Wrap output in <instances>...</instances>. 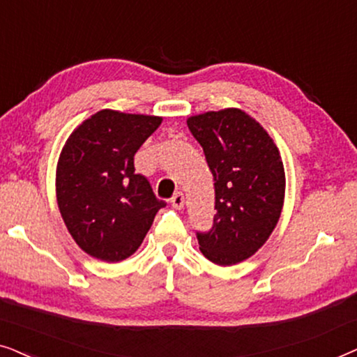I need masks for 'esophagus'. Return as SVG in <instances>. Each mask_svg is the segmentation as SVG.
Listing matches in <instances>:
<instances>
[{"instance_id":"esophagus-1","label":"esophagus","mask_w":357,"mask_h":357,"mask_svg":"<svg viewBox=\"0 0 357 357\" xmlns=\"http://www.w3.org/2000/svg\"><path fill=\"white\" fill-rule=\"evenodd\" d=\"M170 204H172V206L175 208V209H182L183 208V204H185V197H183V193L182 192H177L174 195L172 198H170Z\"/></svg>"}]
</instances>
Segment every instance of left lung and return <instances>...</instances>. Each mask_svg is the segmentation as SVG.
Returning <instances> with one entry per match:
<instances>
[{"mask_svg": "<svg viewBox=\"0 0 357 357\" xmlns=\"http://www.w3.org/2000/svg\"><path fill=\"white\" fill-rule=\"evenodd\" d=\"M214 180L213 227L197 232L209 261L229 266L252 257L271 236L284 202V167L270 135L238 109L187 121Z\"/></svg>", "mask_w": 357, "mask_h": 357, "instance_id": "left-lung-1", "label": "left lung"}]
</instances>
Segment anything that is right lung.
Wrapping results in <instances>:
<instances>
[{
  "label": "right lung",
  "mask_w": 357,
  "mask_h": 357,
  "mask_svg": "<svg viewBox=\"0 0 357 357\" xmlns=\"http://www.w3.org/2000/svg\"><path fill=\"white\" fill-rule=\"evenodd\" d=\"M160 121L100 110L68 138L56 167V202L68 231L91 257L114 263L133 255L165 206L135 172V154Z\"/></svg>",
  "instance_id": "1"
}]
</instances>
